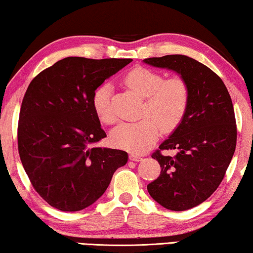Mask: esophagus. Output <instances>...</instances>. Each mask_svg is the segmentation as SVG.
I'll return each instance as SVG.
<instances>
[{
	"instance_id": "esophagus-1",
	"label": "esophagus",
	"mask_w": 253,
	"mask_h": 253,
	"mask_svg": "<svg viewBox=\"0 0 253 253\" xmlns=\"http://www.w3.org/2000/svg\"><path fill=\"white\" fill-rule=\"evenodd\" d=\"M129 159H130V161H133V162H140L142 159V157L139 156V155H135V154H130Z\"/></svg>"
}]
</instances>
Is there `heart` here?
I'll return each instance as SVG.
<instances>
[{
  "mask_svg": "<svg viewBox=\"0 0 253 253\" xmlns=\"http://www.w3.org/2000/svg\"><path fill=\"white\" fill-rule=\"evenodd\" d=\"M126 86L143 100L140 121L121 123L112 132V142L118 148L134 154L148 150L161 134L172 132L183 121L190 104V87L181 77L164 79L159 72L135 68L123 78ZM112 86L104 83L92 94L91 104L97 118L105 124H113L116 114L111 103Z\"/></svg>",
  "mask_w": 253,
  "mask_h": 253,
  "instance_id": "1",
  "label": "heart"
}]
</instances>
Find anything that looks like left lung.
<instances>
[{
	"label": "left lung",
	"instance_id": "1",
	"mask_svg": "<svg viewBox=\"0 0 253 253\" xmlns=\"http://www.w3.org/2000/svg\"><path fill=\"white\" fill-rule=\"evenodd\" d=\"M143 62L177 72L190 87L183 121L153 153L161 174L147 185L155 201L182 211L204 203L223 181L236 147V121L223 80L205 64L185 55L150 57ZM176 149L175 157L162 150Z\"/></svg>",
	"mask_w": 253,
	"mask_h": 253
}]
</instances>
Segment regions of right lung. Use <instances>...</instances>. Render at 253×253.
<instances>
[{
  "instance_id": "right-lung-1",
  "label": "right lung",
  "mask_w": 253,
  "mask_h": 253,
  "mask_svg": "<svg viewBox=\"0 0 253 253\" xmlns=\"http://www.w3.org/2000/svg\"><path fill=\"white\" fill-rule=\"evenodd\" d=\"M130 62L65 57L38 73L27 88L19 114V156L35 191L52 207L83 211L126 164V151L92 146L106 133L91 98Z\"/></svg>"
}]
</instances>
